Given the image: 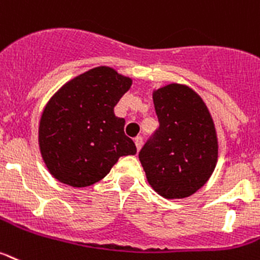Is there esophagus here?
<instances>
[{
	"label": "esophagus",
	"mask_w": 260,
	"mask_h": 260,
	"mask_svg": "<svg viewBox=\"0 0 260 260\" xmlns=\"http://www.w3.org/2000/svg\"><path fill=\"white\" fill-rule=\"evenodd\" d=\"M134 143L135 146H137V151H141L142 145H143V138H142V137H137V138L134 139Z\"/></svg>",
	"instance_id": "1"
}]
</instances>
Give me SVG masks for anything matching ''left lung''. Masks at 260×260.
I'll return each mask as SVG.
<instances>
[{
	"instance_id": "obj_1",
	"label": "left lung",
	"mask_w": 260,
	"mask_h": 260,
	"mask_svg": "<svg viewBox=\"0 0 260 260\" xmlns=\"http://www.w3.org/2000/svg\"><path fill=\"white\" fill-rule=\"evenodd\" d=\"M159 130L139 160L148 184L164 199H185L212 176L218 138L209 109L192 88L172 83L152 92Z\"/></svg>"
}]
</instances>
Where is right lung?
Wrapping results in <instances>:
<instances>
[{"instance_id": "obj_1", "label": "right lung", "mask_w": 260, "mask_h": 260, "mask_svg": "<svg viewBox=\"0 0 260 260\" xmlns=\"http://www.w3.org/2000/svg\"><path fill=\"white\" fill-rule=\"evenodd\" d=\"M133 80L100 66L67 81L48 100L39 121V150L48 172L60 183L89 187L121 156L137 154L114 106Z\"/></svg>"}]
</instances>
